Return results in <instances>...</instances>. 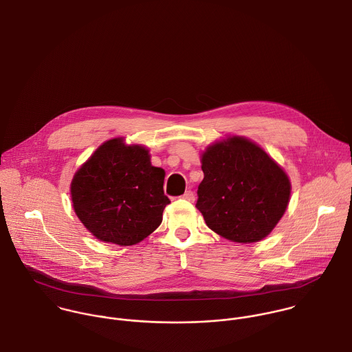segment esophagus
<instances>
[{
  "label": "esophagus",
  "instance_id": "1",
  "mask_svg": "<svg viewBox=\"0 0 352 352\" xmlns=\"http://www.w3.org/2000/svg\"><path fill=\"white\" fill-rule=\"evenodd\" d=\"M182 198H183V199H187L188 202H194V201H195V195H194V192L190 191V190L186 191V192L182 195Z\"/></svg>",
  "mask_w": 352,
  "mask_h": 352
}]
</instances>
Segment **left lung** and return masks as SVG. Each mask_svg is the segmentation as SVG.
<instances>
[{
    "label": "left lung",
    "instance_id": "obj_1",
    "mask_svg": "<svg viewBox=\"0 0 352 352\" xmlns=\"http://www.w3.org/2000/svg\"><path fill=\"white\" fill-rule=\"evenodd\" d=\"M201 164L204 180L195 206L206 226L236 243L264 239L290 201L292 184L283 168L243 136L209 144Z\"/></svg>",
    "mask_w": 352,
    "mask_h": 352
}]
</instances>
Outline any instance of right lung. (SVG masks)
<instances>
[{
  "label": "right lung",
  "mask_w": 352,
  "mask_h": 352,
  "mask_svg": "<svg viewBox=\"0 0 352 352\" xmlns=\"http://www.w3.org/2000/svg\"><path fill=\"white\" fill-rule=\"evenodd\" d=\"M164 179L165 170L151 165L147 147L110 139L73 176L74 212L99 241L136 245L158 228L170 202Z\"/></svg>",
  "instance_id": "1"
}]
</instances>
